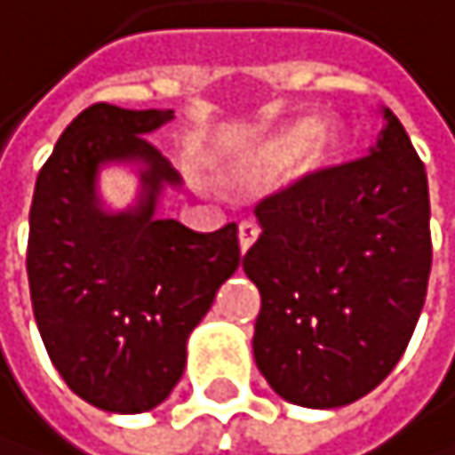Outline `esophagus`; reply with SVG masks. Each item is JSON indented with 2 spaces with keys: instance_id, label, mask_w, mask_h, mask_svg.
<instances>
[{
  "instance_id": "1",
  "label": "esophagus",
  "mask_w": 455,
  "mask_h": 455,
  "mask_svg": "<svg viewBox=\"0 0 455 455\" xmlns=\"http://www.w3.org/2000/svg\"><path fill=\"white\" fill-rule=\"evenodd\" d=\"M237 237H240V248H243V254L257 243V237H259V226L254 223V220H243L240 223V229H237Z\"/></svg>"
}]
</instances>
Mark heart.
I'll use <instances>...</instances> for the list:
<instances>
[{
  "label": "heart",
  "instance_id": "b5f03b06",
  "mask_svg": "<svg viewBox=\"0 0 455 455\" xmlns=\"http://www.w3.org/2000/svg\"><path fill=\"white\" fill-rule=\"evenodd\" d=\"M317 129H320V124L315 118L298 121V124L282 129V132H276L267 143H262L254 154H248V157L237 168V176L240 179H262V176H270V173H279L307 148L309 142L313 143L309 147V157L323 160V157H326V151L331 148L334 138L329 132H320L315 139L314 135L317 134ZM312 137L315 139V141L311 140Z\"/></svg>",
  "mask_w": 455,
  "mask_h": 455
}]
</instances>
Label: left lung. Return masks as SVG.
<instances>
[{"mask_svg": "<svg viewBox=\"0 0 455 455\" xmlns=\"http://www.w3.org/2000/svg\"><path fill=\"white\" fill-rule=\"evenodd\" d=\"M376 148L317 168L257 204L243 270L259 287L254 359L279 395L334 409L398 364L426 304L431 204L426 165L384 110Z\"/></svg>", "mask_w": 455, "mask_h": 455, "instance_id": "1", "label": "left lung"}]
</instances>
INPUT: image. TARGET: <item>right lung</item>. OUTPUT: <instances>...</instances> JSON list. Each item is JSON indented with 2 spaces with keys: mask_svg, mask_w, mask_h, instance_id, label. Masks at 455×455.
Here are the masks:
<instances>
[{
  "mask_svg": "<svg viewBox=\"0 0 455 455\" xmlns=\"http://www.w3.org/2000/svg\"><path fill=\"white\" fill-rule=\"evenodd\" d=\"M171 110L91 104L60 135L29 207L27 279L35 323L71 392L104 411L138 414L163 403L185 370V345L240 265L237 223L193 232L154 218L163 185H179L146 135ZM147 163L141 207H95L101 162Z\"/></svg>",
  "mask_w": 455,
  "mask_h": 455,
  "instance_id": "right-lung-1",
  "label": "right lung"
}]
</instances>
